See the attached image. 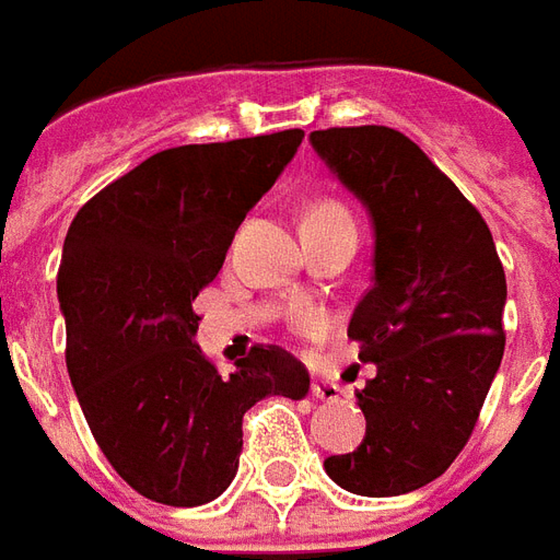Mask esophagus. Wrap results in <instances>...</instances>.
Wrapping results in <instances>:
<instances>
[{"mask_svg":"<svg viewBox=\"0 0 560 560\" xmlns=\"http://www.w3.org/2000/svg\"><path fill=\"white\" fill-rule=\"evenodd\" d=\"M311 395L316 400H337V398H340V388L328 386V383H316V380H313Z\"/></svg>","mask_w":560,"mask_h":560,"instance_id":"obj_1","label":"esophagus"}]
</instances>
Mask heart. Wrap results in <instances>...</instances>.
Returning a JSON list of instances; mask_svg holds the SVG:
<instances>
[{
    "label": "heart",
    "instance_id": "b5f03b06",
    "mask_svg": "<svg viewBox=\"0 0 560 560\" xmlns=\"http://www.w3.org/2000/svg\"><path fill=\"white\" fill-rule=\"evenodd\" d=\"M328 220H352V217L335 201H323V205L307 210V217H304V223H328ZM304 323L316 325V316H304Z\"/></svg>",
    "mask_w": 560,
    "mask_h": 560
}]
</instances>
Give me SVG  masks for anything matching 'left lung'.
<instances>
[{"label":"left lung","mask_w":560,"mask_h":560,"mask_svg":"<svg viewBox=\"0 0 560 560\" xmlns=\"http://www.w3.org/2000/svg\"><path fill=\"white\" fill-rule=\"evenodd\" d=\"M311 144L374 223V287L347 328L376 364L355 395L368 431L325 474L395 498L438 479L474 434L506 343V277L479 210L407 135L347 126Z\"/></svg>","instance_id":"left-lung-1"}]
</instances>
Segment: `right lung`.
<instances>
[{
	"mask_svg": "<svg viewBox=\"0 0 560 560\" xmlns=\"http://www.w3.org/2000/svg\"><path fill=\"white\" fill-rule=\"evenodd\" d=\"M301 138L287 129L162 150L71 220L57 277L71 386L98 450L150 501L220 498L237 474L244 413L311 388L280 347H253L223 376L196 343L192 311Z\"/></svg>",
	"mask_w": 560,
	"mask_h": 560,
	"instance_id": "obj_1",
	"label": "right lung"
}]
</instances>
